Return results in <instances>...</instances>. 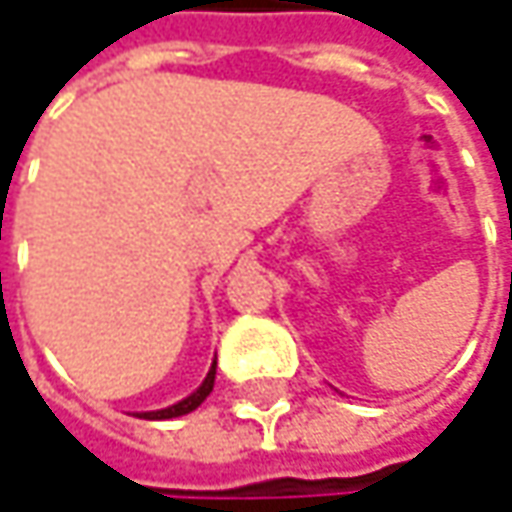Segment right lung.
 Instances as JSON below:
<instances>
[{"instance_id":"obj_1","label":"right lung","mask_w":512,"mask_h":512,"mask_svg":"<svg viewBox=\"0 0 512 512\" xmlns=\"http://www.w3.org/2000/svg\"><path fill=\"white\" fill-rule=\"evenodd\" d=\"M214 376H217V362L211 365L208 376L202 379V385L196 388L191 397L179 400L176 406L159 408V411H141V414H136V417H144V420H170V417H182V414H191V411L202 406V403H205V397H208V394L214 391Z\"/></svg>"}]
</instances>
